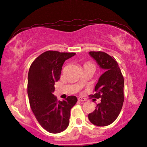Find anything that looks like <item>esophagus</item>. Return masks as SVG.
<instances>
[{
    "label": "esophagus",
    "mask_w": 147,
    "mask_h": 147,
    "mask_svg": "<svg viewBox=\"0 0 147 147\" xmlns=\"http://www.w3.org/2000/svg\"><path fill=\"white\" fill-rule=\"evenodd\" d=\"M78 100L79 101H81V102H84V101L86 100V98H84V97H82V96H79V97L78 98Z\"/></svg>",
    "instance_id": "esophagus-1"
}]
</instances>
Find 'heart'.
<instances>
[{
    "label": "heart",
    "instance_id": "b5f03b06",
    "mask_svg": "<svg viewBox=\"0 0 147 147\" xmlns=\"http://www.w3.org/2000/svg\"><path fill=\"white\" fill-rule=\"evenodd\" d=\"M90 64V63H87V64Z\"/></svg>",
    "mask_w": 147,
    "mask_h": 147
}]
</instances>
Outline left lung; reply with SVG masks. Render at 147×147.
<instances>
[{
	"instance_id": "8db88e82",
	"label": "left lung",
	"mask_w": 147,
	"mask_h": 147,
	"mask_svg": "<svg viewBox=\"0 0 147 147\" xmlns=\"http://www.w3.org/2000/svg\"><path fill=\"white\" fill-rule=\"evenodd\" d=\"M89 54L105 72L99 78L95 93L90 96L100 98L95 109L88 114L92 124L106 126L113 123L120 114L124 102V78L114 57L104 52L92 51Z\"/></svg>"
}]
</instances>
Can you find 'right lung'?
Wrapping results in <instances>:
<instances>
[{
  "mask_svg": "<svg viewBox=\"0 0 147 147\" xmlns=\"http://www.w3.org/2000/svg\"><path fill=\"white\" fill-rule=\"evenodd\" d=\"M73 52L49 51L34 61L28 76V95L31 109L39 124L51 133H59L67 128L70 111L76 104L75 96L57 100L53 94L55 82L60 79L62 67Z\"/></svg>",
  "mask_w": 147,
  "mask_h": 147,
  "instance_id": "1",
  "label": "right lung"
}]
</instances>
